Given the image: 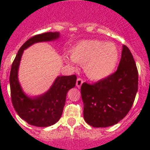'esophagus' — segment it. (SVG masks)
<instances>
[{"instance_id":"1","label":"esophagus","mask_w":150,"mask_h":150,"mask_svg":"<svg viewBox=\"0 0 150 150\" xmlns=\"http://www.w3.org/2000/svg\"><path fill=\"white\" fill-rule=\"evenodd\" d=\"M83 80H82L81 78H78V79H77V81H76V86H77V87H78V88H80L81 87V85H82V83H83Z\"/></svg>"}]
</instances>
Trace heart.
Segmentation results:
<instances>
[{
  "label": "heart",
  "mask_w": 150,
  "mask_h": 150,
  "mask_svg": "<svg viewBox=\"0 0 150 150\" xmlns=\"http://www.w3.org/2000/svg\"><path fill=\"white\" fill-rule=\"evenodd\" d=\"M72 61L84 66L89 78L98 81L112 73L118 62L119 53L112 42L87 40L78 43L70 51Z\"/></svg>",
  "instance_id": "1"
}]
</instances>
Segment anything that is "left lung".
<instances>
[{
  "label": "left lung",
  "instance_id": "obj_1",
  "mask_svg": "<svg viewBox=\"0 0 150 150\" xmlns=\"http://www.w3.org/2000/svg\"><path fill=\"white\" fill-rule=\"evenodd\" d=\"M138 89V72L134 57L126 45L115 72L93 84L81 87L83 118L96 128L115 125L127 115Z\"/></svg>",
  "mask_w": 150,
  "mask_h": 150
}]
</instances>
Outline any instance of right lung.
<instances>
[{"label": "right lung", "mask_w": 150, "mask_h": 150, "mask_svg": "<svg viewBox=\"0 0 150 150\" xmlns=\"http://www.w3.org/2000/svg\"><path fill=\"white\" fill-rule=\"evenodd\" d=\"M57 32H48L32 36L18 50L12 64L9 75L10 93L16 113L28 124L37 127H48L60 120L65 105L67 92L75 86L77 77L58 76L45 93L30 98L22 91L18 82V71L24 50L36 42H48L59 38Z\"/></svg>", "instance_id": "1"}]
</instances>
